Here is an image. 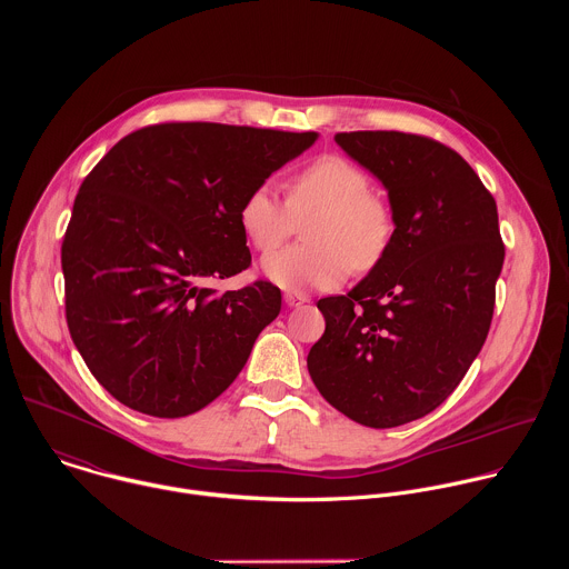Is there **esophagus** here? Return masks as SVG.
I'll use <instances>...</instances> for the list:
<instances>
[{"instance_id":"esophagus-1","label":"esophagus","mask_w":569,"mask_h":569,"mask_svg":"<svg viewBox=\"0 0 569 569\" xmlns=\"http://www.w3.org/2000/svg\"><path fill=\"white\" fill-rule=\"evenodd\" d=\"M283 299H286V303L292 306V308H297V306H301V303L308 301V297H306L303 292H297V290H288V292L283 295Z\"/></svg>"}]
</instances>
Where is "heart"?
<instances>
[{
  "label": "heart",
  "instance_id": "obj_1",
  "mask_svg": "<svg viewBox=\"0 0 569 569\" xmlns=\"http://www.w3.org/2000/svg\"><path fill=\"white\" fill-rule=\"evenodd\" d=\"M306 224L308 246L268 257L263 274L288 290H329L351 268L376 270L389 254L396 216L389 200L371 189L369 173L345 154H319L288 182L281 200L272 184L261 182L238 204V224L250 246L270 254Z\"/></svg>",
  "mask_w": 569,
  "mask_h": 569
}]
</instances>
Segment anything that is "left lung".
I'll list each match as a JSON object with an SVG mask.
<instances>
[{"mask_svg":"<svg viewBox=\"0 0 569 569\" xmlns=\"http://www.w3.org/2000/svg\"><path fill=\"white\" fill-rule=\"evenodd\" d=\"M336 141L389 191L396 236L349 295L317 301L327 331L308 371L351 421L396 428L439 408L489 336L505 263L498 207L468 161L432 137L356 130Z\"/></svg>","mask_w":569,"mask_h":569,"instance_id":"8db88e82","label":"left lung"}]
</instances>
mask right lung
<instances>
[{
    "instance_id": "add662e5",
    "label": "right lung",
    "mask_w": 569,
    "mask_h": 569,
    "mask_svg": "<svg viewBox=\"0 0 569 569\" xmlns=\"http://www.w3.org/2000/svg\"><path fill=\"white\" fill-rule=\"evenodd\" d=\"M317 132L167 121L123 137L90 171L62 238L64 317L92 376L130 410L189 417L246 367L281 310L257 279L238 204Z\"/></svg>"
}]
</instances>
